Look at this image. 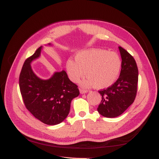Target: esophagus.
<instances>
[{"label":"esophagus","mask_w":159,"mask_h":159,"mask_svg":"<svg viewBox=\"0 0 159 159\" xmlns=\"http://www.w3.org/2000/svg\"><path fill=\"white\" fill-rule=\"evenodd\" d=\"M80 92L81 94H84V93H87L88 92V90H85V89H83L81 88H80Z\"/></svg>","instance_id":"1"}]
</instances>
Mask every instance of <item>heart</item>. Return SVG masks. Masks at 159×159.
I'll return each mask as SVG.
<instances>
[{
    "label": "heart",
    "instance_id": "obj_1",
    "mask_svg": "<svg viewBox=\"0 0 159 159\" xmlns=\"http://www.w3.org/2000/svg\"><path fill=\"white\" fill-rule=\"evenodd\" d=\"M75 60L66 61L69 78L73 82H78L85 72L88 77L81 82L85 88L110 87L117 81L121 68V61L117 53L105 50L81 51L76 55Z\"/></svg>",
    "mask_w": 159,
    "mask_h": 159
}]
</instances>
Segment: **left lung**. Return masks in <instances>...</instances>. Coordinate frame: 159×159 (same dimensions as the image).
<instances>
[{"label":"left lung","mask_w":159,"mask_h":159,"mask_svg":"<svg viewBox=\"0 0 159 159\" xmlns=\"http://www.w3.org/2000/svg\"><path fill=\"white\" fill-rule=\"evenodd\" d=\"M121 57V70L119 78L111 87L99 91L102 100L98 111L102 116L113 118L121 115L136 97L138 68L136 61L129 53L119 46Z\"/></svg>","instance_id":"left-lung-1"}]
</instances>
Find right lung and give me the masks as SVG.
<instances>
[{
  "instance_id": "1",
  "label": "right lung",
  "mask_w": 159,
  "mask_h": 159,
  "mask_svg": "<svg viewBox=\"0 0 159 159\" xmlns=\"http://www.w3.org/2000/svg\"><path fill=\"white\" fill-rule=\"evenodd\" d=\"M48 46H52L50 43ZM43 46L24 63L19 78L20 93L26 109L36 119L48 125L61 123L68 116L72 99L80 91L66 71H55L49 79L37 76L31 63L40 56Z\"/></svg>"
}]
</instances>
